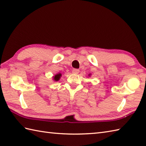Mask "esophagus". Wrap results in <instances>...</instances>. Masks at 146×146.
<instances>
[{
    "label": "esophagus",
    "instance_id": "obj_1",
    "mask_svg": "<svg viewBox=\"0 0 146 146\" xmlns=\"http://www.w3.org/2000/svg\"><path fill=\"white\" fill-rule=\"evenodd\" d=\"M80 70L78 69H73L72 70V73L74 74H76L79 73Z\"/></svg>",
    "mask_w": 146,
    "mask_h": 146
}]
</instances>
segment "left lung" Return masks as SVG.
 I'll use <instances>...</instances> for the list:
<instances>
[{
  "label": "left lung",
  "instance_id": "8db88e82",
  "mask_svg": "<svg viewBox=\"0 0 146 146\" xmlns=\"http://www.w3.org/2000/svg\"><path fill=\"white\" fill-rule=\"evenodd\" d=\"M90 75H91V74H89V76H90Z\"/></svg>",
  "mask_w": 146,
  "mask_h": 146
}]
</instances>
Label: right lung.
<instances>
[{"label": "right lung", "instance_id": "right-lung-1", "mask_svg": "<svg viewBox=\"0 0 146 146\" xmlns=\"http://www.w3.org/2000/svg\"><path fill=\"white\" fill-rule=\"evenodd\" d=\"M61 76H62V74H61V73L56 74V75H55V76L53 77V80H55V81H58V80H60V77H61Z\"/></svg>", "mask_w": 146, "mask_h": 146}]
</instances>
